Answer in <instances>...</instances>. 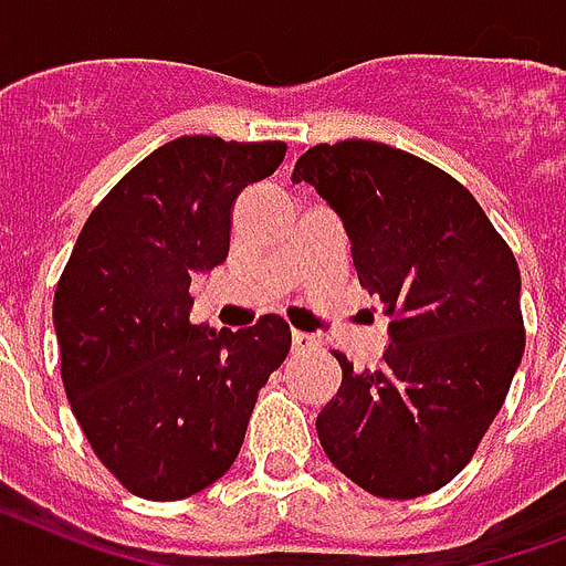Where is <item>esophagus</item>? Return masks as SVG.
<instances>
[{
    "label": "esophagus",
    "mask_w": 566,
    "mask_h": 566,
    "mask_svg": "<svg viewBox=\"0 0 566 566\" xmlns=\"http://www.w3.org/2000/svg\"><path fill=\"white\" fill-rule=\"evenodd\" d=\"M315 345H318V339H315L313 333L292 331V348H295V352H310Z\"/></svg>",
    "instance_id": "34e87169"
}]
</instances>
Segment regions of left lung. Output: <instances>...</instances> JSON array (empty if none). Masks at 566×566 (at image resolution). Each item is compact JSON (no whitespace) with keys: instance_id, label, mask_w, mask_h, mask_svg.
<instances>
[{"instance_id":"obj_1","label":"left lung","mask_w":566,"mask_h":566,"mask_svg":"<svg viewBox=\"0 0 566 566\" xmlns=\"http://www.w3.org/2000/svg\"><path fill=\"white\" fill-rule=\"evenodd\" d=\"M292 182L343 218L360 286L392 315L378 369L354 371L315 419L357 488L416 499L472 461L523 360L520 269L470 188L389 144H315Z\"/></svg>"}]
</instances>
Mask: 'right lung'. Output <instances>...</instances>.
Masks as SVG:
<instances>
[{"label": "right lung", "mask_w": 566, "mask_h": 566, "mask_svg": "<svg viewBox=\"0 0 566 566\" xmlns=\"http://www.w3.org/2000/svg\"><path fill=\"white\" fill-rule=\"evenodd\" d=\"M283 142L182 135L142 159L87 214L52 318L61 380L105 470L129 493L177 502L233 467L260 389L286 360L280 315L244 331L191 324V274L230 251L242 188Z\"/></svg>", "instance_id": "obj_1"}]
</instances>
